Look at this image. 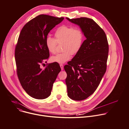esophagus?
Wrapping results in <instances>:
<instances>
[{
	"mask_svg": "<svg viewBox=\"0 0 129 129\" xmlns=\"http://www.w3.org/2000/svg\"><path fill=\"white\" fill-rule=\"evenodd\" d=\"M60 67H61V70H63V69H64V66H63V64H61L60 65Z\"/></svg>",
	"mask_w": 129,
	"mask_h": 129,
	"instance_id": "34e87169",
	"label": "esophagus"
}]
</instances>
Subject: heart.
Wrapping results in <instances>:
<instances>
[{"mask_svg":"<svg viewBox=\"0 0 129 129\" xmlns=\"http://www.w3.org/2000/svg\"><path fill=\"white\" fill-rule=\"evenodd\" d=\"M54 37L55 39L50 36L47 37L45 45L49 52L54 53L57 43H63V52L50 58L51 62L59 64L65 63L70 59L71 54L78 53L82 47L84 38L83 32L80 28L66 25L58 27L55 31Z\"/></svg>","mask_w":129,"mask_h":129,"instance_id":"1","label":"heart"}]
</instances>
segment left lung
<instances>
[{"instance_id": "obj_1", "label": "left lung", "mask_w": 129, "mask_h": 129, "mask_svg": "<svg viewBox=\"0 0 129 129\" xmlns=\"http://www.w3.org/2000/svg\"><path fill=\"white\" fill-rule=\"evenodd\" d=\"M66 19L79 25L86 38L80 51L64 66L68 96L82 101L94 93L106 72L109 45L105 31L93 19Z\"/></svg>"}]
</instances>
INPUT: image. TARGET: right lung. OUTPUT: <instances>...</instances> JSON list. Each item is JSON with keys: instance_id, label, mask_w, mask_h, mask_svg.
Instances as JSON below:
<instances>
[{"instance_id": "add662e5", "label": "right lung", "mask_w": 129, "mask_h": 129, "mask_svg": "<svg viewBox=\"0 0 129 129\" xmlns=\"http://www.w3.org/2000/svg\"><path fill=\"white\" fill-rule=\"evenodd\" d=\"M64 17L41 14L23 27L15 47L16 72L26 92L36 99H44L51 94L53 84L61 71L57 63L41 64L47 60L49 52L45 45L48 34Z\"/></svg>"}]
</instances>
